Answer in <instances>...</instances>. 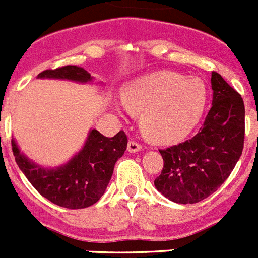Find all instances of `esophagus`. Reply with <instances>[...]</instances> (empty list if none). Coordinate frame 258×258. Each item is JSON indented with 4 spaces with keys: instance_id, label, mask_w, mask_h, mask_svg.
I'll list each match as a JSON object with an SVG mask.
<instances>
[{
    "instance_id": "obj_1",
    "label": "esophagus",
    "mask_w": 258,
    "mask_h": 258,
    "mask_svg": "<svg viewBox=\"0 0 258 258\" xmlns=\"http://www.w3.org/2000/svg\"><path fill=\"white\" fill-rule=\"evenodd\" d=\"M127 150L130 153H138L141 150V145L139 143H136V141H128V144H127Z\"/></svg>"
}]
</instances>
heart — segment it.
Returning <instances> with one entry per match:
<instances>
[{"instance_id": "obj_1", "label": "heart", "mask_w": 258, "mask_h": 258, "mask_svg": "<svg viewBox=\"0 0 258 258\" xmlns=\"http://www.w3.org/2000/svg\"><path fill=\"white\" fill-rule=\"evenodd\" d=\"M127 110L141 114L140 127L149 140L175 144L198 126L207 105V87L201 78L159 72L136 78L120 90Z\"/></svg>"}]
</instances>
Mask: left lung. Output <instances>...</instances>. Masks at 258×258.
I'll return each mask as SVG.
<instances>
[{"mask_svg": "<svg viewBox=\"0 0 258 258\" xmlns=\"http://www.w3.org/2000/svg\"><path fill=\"white\" fill-rule=\"evenodd\" d=\"M212 106L201 131L190 140L159 150L163 169L154 185L175 203L203 201L225 182L242 155L244 103L229 83L212 72Z\"/></svg>", "mask_w": 258, "mask_h": 258, "instance_id": "1", "label": "left lung"}]
</instances>
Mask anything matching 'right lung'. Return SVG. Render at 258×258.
Returning a JSON list of instances; mask_svg holds the SVG:
<instances>
[{"label":"right lung","instance_id":"right-lung-1","mask_svg":"<svg viewBox=\"0 0 258 258\" xmlns=\"http://www.w3.org/2000/svg\"><path fill=\"white\" fill-rule=\"evenodd\" d=\"M37 78L77 83H94L95 81L89 72L77 66L43 71ZM99 85L103 83L99 82ZM11 145L20 171L41 196L60 207L78 210L90 207L103 197L112 178L115 162L127 149V136L119 131L113 138H105L97 130H90L82 149L67 163L52 168L29 159L20 152L15 139L11 140Z\"/></svg>","mask_w":258,"mask_h":258}]
</instances>
